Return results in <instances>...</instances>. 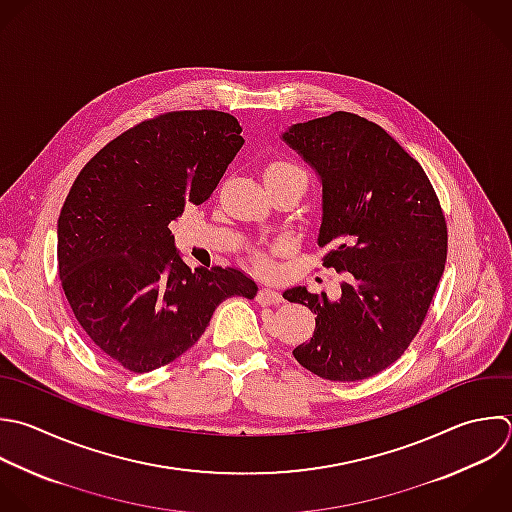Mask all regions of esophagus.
<instances>
[{
  "instance_id": "34e87169",
  "label": "esophagus",
  "mask_w": 512,
  "mask_h": 512,
  "mask_svg": "<svg viewBox=\"0 0 512 512\" xmlns=\"http://www.w3.org/2000/svg\"><path fill=\"white\" fill-rule=\"evenodd\" d=\"M256 300H258V304H262V306L282 304V302H284V298H282L276 290H272V288H260V290H258Z\"/></svg>"
}]
</instances>
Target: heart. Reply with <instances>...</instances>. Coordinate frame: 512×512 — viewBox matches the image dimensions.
<instances>
[{
	"mask_svg": "<svg viewBox=\"0 0 512 512\" xmlns=\"http://www.w3.org/2000/svg\"><path fill=\"white\" fill-rule=\"evenodd\" d=\"M270 174H300L302 178H306V174H304V170H302L300 166H296V164H292V162H286V160H276V162H272V164L266 168V176H270ZM258 262L264 266V264H266V258H264V256H258Z\"/></svg>",
	"mask_w": 512,
	"mask_h": 512,
	"instance_id": "obj_1",
	"label": "heart"
}]
</instances>
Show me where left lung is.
I'll list each match as a JSON object with an SVG mask.
<instances>
[{
    "label": "left lung",
    "mask_w": 512,
    "mask_h": 512,
    "mask_svg": "<svg viewBox=\"0 0 512 512\" xmlns=\"http://www.w3.org/2000/svg\"><path fill=\"white\" fill-rule=\"evenodd\" d=\"M322 180V266L340 298L284 292L316 328L294 358L326 380L354 382L396 362L418 334L448 250L446 220L422 166L378 124L334 112L282 134Z\"/></svg>",
    "instance_id": "obj_1"
}]
</instances>
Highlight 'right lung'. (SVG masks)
<instances>
[{"label":"right lung","mask_w":512,"mask_h":512,"mask_svg":"<svg viewBox=\"0 0 512 512\" xmlns=\"http://www.w3.org/2000/svg\"><path fill=\"white\" fill-rule=\"evenodd\" d=\"M238 120L180 110L144 120L78 174L58 220V274L92 342L130 372L170 364L230 296L254 298L238 268H192L168 224L216 190L244 144Z\"/></svg>","instance_id":"obj_1"}]
</instances>
